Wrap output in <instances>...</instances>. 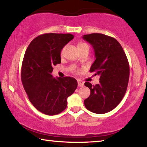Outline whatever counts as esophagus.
I'll return each instance as SVG.
<instances>
[{"mask_svg": "<svg viewBox=\"0 0 147 147\" xmlns=\"http://www.w3.org/2000/svg\"><path fill=\"white\" fill-rule=\"evenodd\" d=\"M78 87H83L84 86V83L83 82L78 80Z\"/></svg>", "mask_w": 147, "mask_h": 147, "instance_id": "esophagus-1", "label": "esophagus"}]
</instances>
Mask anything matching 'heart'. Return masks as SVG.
<instances>
[{
    "label": "heart",
    "mask_w": 147,
    "mask_h": 147,
    "mask_svg": "<svg viewBox=\"0 0 147 147\" xmlns=\"http://www.w3.org/2000/svg\"><path fill=\"white\" fill-rule=\"evenodd\" d=\"M78 49L79 50L80 49H85V48H88L89 49V45L87 43H84V42H80L78 45ZM65 47H64V48L61 50V55H63L64 52H65ZM74 73H75L76 74H78L80 73V70L78 69L77 68H74Z\"/></svg>",
    "instance_id": "heart-1"
}]
</instances>
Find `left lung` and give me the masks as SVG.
<instances>
[{
	"label": "left lung",
	"instance_id": "obj_1",
	"mask_svg": "<svg viewBox=\"0 0 147 147\" xmlns=\"http://www.w3.org/2000/svg\"><path fill=\"white\" fill-rule=\"evenodd\" d=\"M82 38L94 51L96 59L89 71L100 76L98 84H84L91 91L84 105L94 113H108L121 102L127 89L130 75L127 57L120 43L112 37L93 33Z\"/></svg>",
	"mask_w": 147,
	"mask_h": 147
}]
</instances>
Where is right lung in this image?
<instances>
[{"label":"right lung","instance_id":"1","mask_svg":"<svg viewBox=\"0 0 147 147\" xmlns=\"http://www.w3.org/2000/svg\"><path fill=\"white\" fill-rule=\"evenodd\" d=\"M74 38L71 34L49 33L34 39L24 54L21 80L29 100L41 113L57 115L78 86L75 78H53V67L61 63V51Z\"/></svg>","mask_w":147,"mask_h":147}]
</instances>
